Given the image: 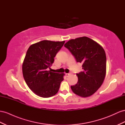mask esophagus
Segmentation results:
<instances>
[{
	"label": "esophagus",
	"instance_id": "1",
	"mask_svg": "<svg viewBox=\"0 0 125 125\" xmlns=\"http://www.w3.org/2000/svg\"><path fill=\"white\" fill-rule=\"evenodd\" d=\"M65 75H66V77H68L69 76H70V73H66L65 74Z\"/></svg>",
	"mask_w": 125,
	"mask_h": 125
}]
</instances>
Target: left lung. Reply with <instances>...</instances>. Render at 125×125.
Returning <instances> with one entry per match:
<instances>
[{
    "instance_id": "1",
    "label": "left lung",
    "mask_w": 125,
    "mask_h": 125,
    "mask_svg": "<svg viewBox=\"0 0 125 125\" xmlns=\"http://www.w3.org/2000/svg\"><path fill=\"white\" fill-rule=\"evenodd\" d=\"M82 63L83 72L76 73L78 82L71 86L73 93L80 97L93 95L102 86L106 73V56L103 47L87 37L70 39L65 45Z\"/></svg>"
}]
</instances>
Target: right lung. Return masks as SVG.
<instances>
[{
	"instance_id": "obj_1",
	"label": "right lung",
	"mask_w": 125,
	"mask_h": 125,
	"mask_svg": "<svg viewBox=\"0 0 125 125\" xmlns=\"http://www.w3.org/2000/svg\"><path fill=\"white\" fill-rule=\"evenodd\" d=\"M65 42L42 40L31 45L27 52L22 66L23 76L28 87L39 97L48 98L58 92L65 73L47 69Z\"/></svg>"
}]
</instances>
